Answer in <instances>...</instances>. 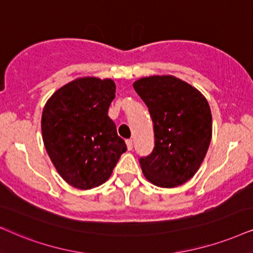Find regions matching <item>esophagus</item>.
I'll return each mask as SVG.
<instances>
[{
    "instance_id": "esophagus-1",
    "label": "esophagus",
    "mask_w": 253,
    "mask_h": 253,
    "mask_svg": "<svg viewBox=\"0 0 253 253\" xmlns=\"http://www.w3.org/2000/svg\"><path fill=\"white\" fill-rule=\"evenodd\" d=\"M126 145H127V148H128V150H132L133 149V140L132 139L126 140Z\"/></svg>"
}]
</instances>
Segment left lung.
Masks as SVG:
<instances>
[{
	"mask_svg": "<svg viewBox=\"0 0 253 253\" xmlns=\"http://www.w3.org/2000/svg\"><path fill=\"white\" fill-rule=\"evenodd\" d=\"M134 89L148 107L154 129V148L139 159L153 184L174 188L200 168L211 140V111L196 88L171 76L142 78Z\"/></svg>",
	"mask_w": 253,
	"mask_h": 253,
	"instance_id": "obj_1",
	"label": "left lung"
}]
</instances>
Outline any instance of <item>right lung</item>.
Returning <instances> with one entry per match:
<instances>
[{
  "label": "right lung",
  "instance_id": "obj_1",
  "mask_svg": "<svg viewBox=\"0 0 253 253\" xmlns=\"http://www.w3.org/2000/svg\"><path fill=\"white\" fill-rule=\"evenodd\" d=\"M114 97L113 81L87 77L60 87L44 107V146L60 176L77 189L103 184L127 150L108 117Z\"/></svg>",
  "mask_w": 253,
  "mask_h": 253
}]
</instances>
